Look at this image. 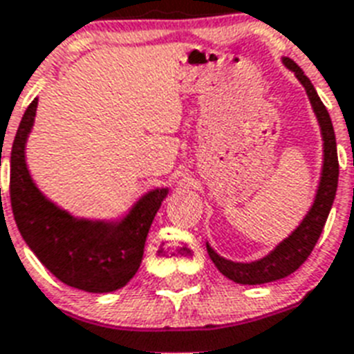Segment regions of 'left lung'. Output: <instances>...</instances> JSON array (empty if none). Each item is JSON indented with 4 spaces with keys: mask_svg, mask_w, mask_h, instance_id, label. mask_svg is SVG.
I'll use <instances>...</instances> for the list:
<instances>
[{
    "mask_svg": "<svg viewBox=\"0 0 354 354\" xmlns=\"http://www.w3.org/2000/svg\"><path fill=\"white\" fill-rule=\"evenodd\" d=\"M287 68H291L297 74L300 83L306 87V93L309 96V102L313 105V111L317 114L318 123L322 129V138H324V167H322L320 185H318L315 203L301 220L300 225L286 238L283 242L278 243L277 249L271 251L267 257L260 258L251 263H240V261H231L222 258L220 254L212 251L211 245L207 243V252L218 271L229 280L243 283V286H258V283H269V281L281 280L295 272L304 261L309 258L311 251L317 245L318 238L322 234V229L326 225L331 205L335 202L336 187H338V156H336V138L335 129H333L331 118L327 112L326 105L318 97L317 91L309 82V77L304 74L297 63L283 57Z\"/></svg>",
    "mask_w": 354,
    "mask_h": 354,
    "instance_id": "8db88e82",
    "label": "left lung"
}]
</instances>
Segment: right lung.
<instances>
[{
  "label": "right lung",
  "instance_id": "right-lung-1",
  "mask_svg": "<svg viewBox=\"0 0 354 354\" xmlns=\"http://www.w3.org/2000/svg\"><path fill=\"white\" fill-rule=\"evenodd\" d=\"M37 97L25 111L10 152V205L23 240L57 280L87 292L123 287L140 269L151 223L169 189H154L120 222L77 220L48 202L25 163Z\"/></svg>",
  "mask_w": 354,
  "mask_h": 354
}]
</instances>
